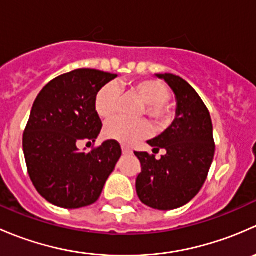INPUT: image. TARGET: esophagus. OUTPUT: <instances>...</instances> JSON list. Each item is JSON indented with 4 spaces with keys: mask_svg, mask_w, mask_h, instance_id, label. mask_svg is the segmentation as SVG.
I'll return each instance as SVG.
<instances>
[{
    "mask_svg": "<svg viewBox=\"0 0 256 256\" xmlns=\"http://www.w3.org/2000/svg\"><path fill=\"white\" fill-rule=\"evenodd\" d=\"M121 148H122V154H132V150H131L130 147L125 146V144H122V146H121Z\"/></svg>",
    "mask_w": 256,
    "mask_h": 256,
    "instance_id": "1",
    "label": "esophagus"
}]
</instances>
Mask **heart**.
<instances>
[{"label": "heart", "mask_w": 256, "mask_h": 256, "mask_svg": "<svg viewBox=\"0 0 256 256\" xmlns=\"http://www.w3.org/2000/svg\"><path fill=\"white\" fill-rule=\"evenodd\" d=\"M128 92L135 94L144 102L142 114H146L157 125L166 126L172 122L176 112L171 102H168L171 92L164 82L157 79L135 80L128 86ZM118 86L106 84L96 92L94 108L99 118L108 120L115 115L118 102ZM150 126L147 121H128L124 118H114L104 128V136L109 140L121 144H132L144 138L148 134Z\"/></svg>", "instance_id": "b5f03b06"}]
</instances>
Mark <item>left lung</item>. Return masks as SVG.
<instances>
[{
	"instance_id": "8db88e82",
	"label": "left lung",
	"mask_w": 256,
	"mask_h": 256,
	"mask_svg": "<svg viewBox=\"0 0 256 256\" xmlns=\"http://www.w3.org/2000/svg\"><path fill=\"white\" fill-rule=\"evenodd\" d=\"M176 95L174 124L158 138L150 140L154 154L135 151L141 162L136 192L144 204L158 210H171L187 204L207 180L216 151L209 112L198 92L180 76L157 74Z\"/></svg>"
}]
</instances>
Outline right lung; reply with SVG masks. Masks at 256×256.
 Instances as JSON below:
<instances>
[{
  "label": "right lung",
  "instance_id": "add662e5",
  "mask_svg": "<svg viewBox=\"0 0 256 256\" xmlns=\"http://www.w3.org/2000/svg\"><path fill=\"white\" fill-rule=\"evenodd\" d=\"M116 74L76 69L48 82L33 102L23 132V152L37 192L54 206L76 209L99 200L121 156L120 144L105 141L89 152L102 122L95 112L96 92Z\"/></svg>",
  "mask_w": 256,
  "mask_h": 256
}]
</instances>
